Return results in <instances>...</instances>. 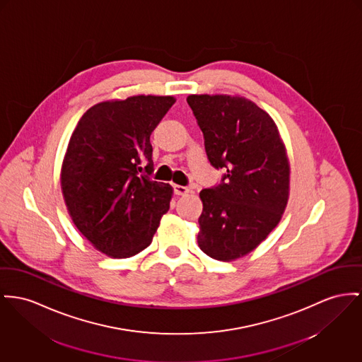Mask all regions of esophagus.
I'll return each mask as SVG.
<instances>
[{"mask_svg":"<svg viewBox=\"0 0 362 362\" xmlns=\"http://www.w3.org/2000/svg\"><path fill=\"white\" fill-rule=\"evenodd\" d=\"M174 192L178 196H185V194L191 192V189L187 188V187H182V185H174Z\"/></svg>","mask_w":362,"mask_h":362,"instance_id":"1","label":"esophagus"}]
</instances>
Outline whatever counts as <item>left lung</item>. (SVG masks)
Returning a JSON list of instances; mask_svg holds the SVG:
<instances>
[{"label":"left lung","instance_id":"obj_1","mask_svg":"<svg viewBox=\"0 0 362 362\" xmlns=\"http://www.w3.org/2000/svg\"><path fill=\"white\" fill-rule=\"evenodd\" d=\"M187 101L210 163L225 170L221 184L199 193L197 244L217 261H235L265 240L287 207L286 145L270 115L245 97L191 95Z\"/></svg>","mask_w":362,"mask_h":362}]
</instances>
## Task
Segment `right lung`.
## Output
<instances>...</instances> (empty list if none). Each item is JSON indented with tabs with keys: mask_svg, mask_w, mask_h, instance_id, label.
I'll list each match as a JSON object with an SVG mask.
<instances>
[{
	"mask_svg": "<svg viewBox=\"0 0 362 362\" xmlns=\"http://www.w3.org/2000/svg\"><path fill=\"white\" fill-rule=\"evenodd\" d=\"M174 103L151 95L103 101L71 134L60 173L63 197L78 230L108 257L143 251L169 211L173 188L149 178V137Z\"/></svg>",
	"mask_w": 362,
	"mask_h": 362,
	"instance_id": "add662e5",
	"label": "right lung"
}]
</instances>
